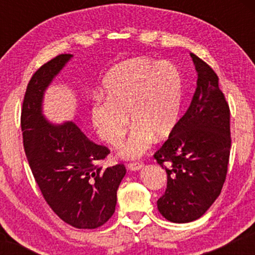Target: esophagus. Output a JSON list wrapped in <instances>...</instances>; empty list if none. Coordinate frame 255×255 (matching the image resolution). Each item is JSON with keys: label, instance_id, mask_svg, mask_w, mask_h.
<instances>
[{"label": "esophagus", "instance_id": "obj_1", "mask_svg": "<svg viewBox=\"0 0 255 255\" xmlns=\"http://www.w3.org/2000/svg\"><path fill=\"white\" fill-rule=\"evenodd\" d=\"M142 166H144V163H142V162H131V163H129V164H128V168H129V170H133V171L140 170Z\"/></svg>", "mask_w": 255, "mask_h": 255}]
</instances>
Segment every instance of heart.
Listing matches in <instances>:
<instances>
[{
	"label": "heart",
	"instance_id": "b5f03b06",
	"mask_svg": "<svg viewBox=\"0 0 255 255\" xmlns=\"http://www.w3.org/2000/svg\"><path fill=\"white\" fill-rule=\"evenodd\" d=\"M107 98L96 97L91 121L98 136L118 146L129 127V136L121 146L125 158L140 157L154 139L164 140L176 129L183 101V78L168 61L133 58L114 67L104 79Z\"/></svg>",
	"mask_w": 255,
	"mask_h": 255
}]
</instances>
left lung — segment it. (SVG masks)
Here are the masks:
<instances>
[{
    "label": "left lung",
    "mask_w": 255,
    "mask_h": 255,
    "mask_svg": "<svg viewBox=\"0 0 255 255\" xmlns=\"http://www.w3.org/2000/svg\"><path fill=\"white\" fill-rule=\"evenodd\" d=\"M197 90L176 129L153 154L165 169V193L158 211L174 223L200 218L221 194L229 164L230 109L215 71L191 54Z\"/></svg>",
    "instance_id": "obj_1"
}]
</instances>
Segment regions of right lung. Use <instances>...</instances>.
I'll return each mask as SVG.
<instances>
[{"instance_id": "add662e5", "label": "right lung", "mask_w": 255, "mask_h": 255, "mask_svg": "<svg viewBox=\"0 0 255 255\" xmlns=\"http://www.w3.org/2000/svg\"><path fill=\"white\" fill-rule=\"evenodd\" d=\"M71 57L57 55L32 75L22 102V140L34 180L52 211L78 229H96L115 212L126 166L104 169L101 162L109 148L90 141L74 122L52 125L44 119V91Z\"/></svg>"}]
</instances>
